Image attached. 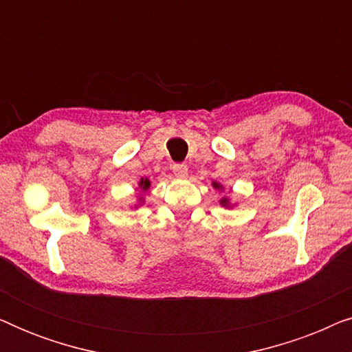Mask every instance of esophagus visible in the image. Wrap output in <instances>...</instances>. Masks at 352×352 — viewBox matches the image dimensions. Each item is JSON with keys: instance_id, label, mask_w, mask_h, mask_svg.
<instances>
[{"instance_id": "34e87169", "label": "esophagus", "mask_w": 352, "mask_h": 352, "mask_svg": "<svg viewBox=\"0 0 352 352\" xmlns=\"http://www.w3.org/2000/svg\"><path fill=\"white\" fill-rule=\"evenodd\" d=\"M173 173H175L176 177H186L187 165H184V163H175V165H173Z\"/></svg>"}]
</instances>
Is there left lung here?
Returning a JSON list of instances; mask_svg holds the SVG:
<instances>
[{
  "label": "left lung",
  "mask_w": 352,
  "mask_h": 352,
  "mask_svg": "<svg viewBox=\"0 0 352 352\" xmlns=\"http://www.w3.org/2000/svg\"><path fill=\"white\" fill-rule=\"evenodd\" d=\"M213 187H214V189H219V190H221V189H224V187L221 186L219 182H213ZM219 204L223 205V206H226V208H232V206H234L232 204H230V200L228 199V197H223V199L219 200Z\"/></svg>",
  "instance_id": "1"
}]
</instances>
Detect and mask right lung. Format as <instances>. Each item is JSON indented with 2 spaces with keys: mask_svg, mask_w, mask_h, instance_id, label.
<instances>
[{
  "mask_svg": "<svg viewBox=\"0 0 352 352\" xmlns=\"http://www.w3.org/2000/svg\"><path fill=\"white\" fill-rule=\"evenodd\" d=\"M148 187H151V181H148L147 177H146V179H144V177H141V181L138 182V189L141 190V192H147ZM142 200H144V197L139 195V201H142ZM139 205H141V204H139ZM134 206H136V208H138V205H134Z\"/></svg>",
  "mask_w": 352,
  "mask_h": 352,
  "instance_id": "right-lung-1",
  "label": "right lung"
}]
</instances>
